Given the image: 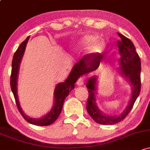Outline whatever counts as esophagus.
Segmentation results:
<instances>
[{"mask_svg":"<svg viewBox=\"0 0 150 150\" xmlns=\"http://www.w3.org/2000/svg\"><path fill=\"white\" fill-rule=\"evenodd\" d=\"M76 84L78 85V86H81V85H83V79L81 78V77H80V78L77 80Z\"/></svg>","mask_w":150,"mask_h":150,"instance_id":"1","label":"esophagus"}]
</instances>
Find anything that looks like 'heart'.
<instances>
[{"label":"heart","instance_id":"heart-1","mask_svg":"<svg viewBox=\"0 0 150 150\" xmlns=\"http://www.w3.org/2000/svg\"><path fill=\"white\" fill-rule=\"evenodd\" d=\"M96 39H97L96 36H93V35H88V36L83 37V39L81 40L82 44L86 45H86H89L91 43H92L89 48V53L91 54L100 53L102 51V50L104 48V43H102L101 41L95 42Z\"/></svg>","mask_w":150,"mask_h":150}]
</instances>
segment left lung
<instances>
[{"label":"left lung","instance_id":"1","mask_svg":"<svg viewBox=\"0 0 150 150\" xmlns=\"http://www.w3.org/2000/svg\"><path fill=\"white\" fill-rule=\"evenodd\" d=\"M118 35L121 38V41H117L119 52L121 54L120 71L121 74L129 81L132 87V94L129 105L122 114L115 116L105 115L99 110L96 105V78L95 76L91 77L86 83V87L88 88L86 110L91 118L96 123L101 125H114L123 120L132 109L141 90V61L139 56L131 40L120 33H118ZM102 59L103 56L100 55V54L86 55L75 64L73 69L77 74L81 76V75L86 74L96 70L99 67Z\"/></svg>","mask_w":150,"mask_h":150}]
</instances>
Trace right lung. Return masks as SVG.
Segmentation results:
<instances>
[{
    "instance_id": "add662e5",
    "label": "right lung",
    "mask_w": 150,
    "mask_h": 150,
    "mask_svg": "<svg viewBox=\"0 0 150 150\" xmlns=\"http://www.w3.org/2000/svg\"><path fill=\"white\" fill-rule=\"evenodd\" d=\"M28 39H29V36L27 37L26 39L21 43V45L18 46L16 51L14 54L13 57L12 70H11V87L13 94L14 98H15L16 104L19 112L21 114L22 117H23L24 120L32 124V125H37V126H47V125H50L54 123L57 120L62 110L64 99H65L66 97L68 96L69 93L72 89L74 88V83L77 81V79L79 78L80 76L77 74L74 71V69H72L67 79L64 82L59 83L56 86L55 91H54V107L46 115H45L42 118L40 119H32L30 118L27 115H25L23 110H22L21 107H20L18 99L17 79L18 74L19 66H20L21 61L22 57H23L24 51H25L26 43L28 42Z\"/></svg>"
}]
</instances>
